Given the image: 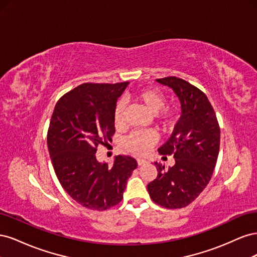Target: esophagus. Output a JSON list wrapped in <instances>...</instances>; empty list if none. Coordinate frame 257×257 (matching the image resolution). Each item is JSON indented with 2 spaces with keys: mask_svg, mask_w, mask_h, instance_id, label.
<instances>
[{
  "mask_svg": "<svg viewBox=\"0 0 257 257\" xmlns=\"http://www.w3.org/2000/svg\"><path fill=\"white\" fill-rule=\"evenodd\" d=\"M137 163H138V165L139 166H142V165H145V164H147V161L146 160H137Z\"/></svg>",
  "mask_w": 257,
  "mask_h": 257,
  "instance_id": "34e87169",
  "label": "esophagus"
}]
</instances>
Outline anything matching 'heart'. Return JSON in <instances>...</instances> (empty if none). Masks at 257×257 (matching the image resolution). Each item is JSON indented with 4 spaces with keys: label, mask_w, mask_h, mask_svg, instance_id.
Segmentation results:
<instances>
[{
    "label": "heart",
    "mask_w": 257,
    "mask_h": 257,
    "mask_svg": "<svg viewBox=\"0 0 257 257\" xmlns=\"http://www.w3.org/2000/svg\"><path fill=\"white\" fill-rule=\"evenodd\" d=\"M138 98L154 113L155 121L164 131H173L180 120V115L173 109H167V97L162 91L148 88L137 93ZM126 108V100L120 98L114 105L113 122L115 126H120L123 122L124 111ZM157 137L150 131H136L124 138L123 147L128 152L134 154H143L154 145Z\"/></svg>",
    "instance_id": "obj_1"
}]
</instances>
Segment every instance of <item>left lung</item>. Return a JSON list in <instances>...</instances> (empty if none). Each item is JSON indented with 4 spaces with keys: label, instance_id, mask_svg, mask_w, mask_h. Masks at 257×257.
Listing matches in <instances>:
<instances>
[{
    "label": "left lung",
    "instance_id": "1",
    "mask_svg": "<svg viewBox=\"0 0 257 257\" xmlns=\"http://www.w3.org/2000/svg\"><path fill=\"white\" fill-rule=\"evenodd\" d=\"M172 88L180 99L182 113L172 136L159 153L174 155L175 165L165 169L155 162L158 176L148 184L155 204L167 209L190 205L209 183L220 150V125L205 93L175 76L157 79Z\"/></svg>",
    "mask_w": 257,
    "mask_h": 257
}]
</instances>
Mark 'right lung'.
<instances>
[{
  "instance_id": "right-lung-1",
  "label": "right lung",
  "mask_w": 257,
  "mask_h": 257,
  "mask_svg": "<svg viewBox=\"0 0 257 257\" xmlns=\"http://www.w3.org/2000/svg\"><path fill=\"white\" fill-rule=\"evenodd\" d=\"M127 84L82 83L58 100L51 115L47 145L54 173L68 195L91 210L118 205L137 167L128 155L115 157L112 166L95 155L114 134V105Z\"/></svg>"
}]
</instances>
